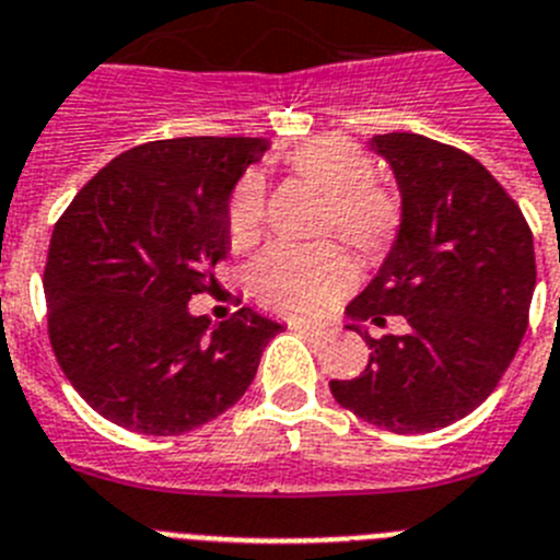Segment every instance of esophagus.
Listing matches in <instances>:
<instances>
[{"label": "esophagus", "mask_w": 560, "mask_h": 560, "mask_svg": "<svg viewBox=\"0 0 560 560\" xmlns=\"http://www.w3.org/2000/svg\"><path fill=\"white\" fill-rule=\"evenodd\" d=\"M290 329L299 331V335H310V337H326L329 331L324 326H310V324H299V320H290Z\"/></svg>", "instance_id": "obj_1"}]
</instances>
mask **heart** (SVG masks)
Listing matches in <instances>:
<instances>
[{
    "mask_svg": "<svg viewBox=\"0 0 560 560\" xmlns=\"http://www.w3.org/2000/svg\"><path fill=\"white\" fill-rule=\"evenodd\" d=\"M295 178L326 198L320 229L335 231L362 256H380L396 243L401 229L399 198L374 180V164L349 139L320 136L284 155ZM265 189L248 173L236 184L229 203V240L243 248L261 231ZM357 273L337 245L287 248L273 245L256 256L248 270V290L270 310L292 317H315L354 287Z\"/></svg>",
    "mask_w": 560,
    "mask_h": 560,
    "instance_id": "obj_1",
    "label": "heart"
}]
</instances>
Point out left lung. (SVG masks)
Returning a JSON list of instances; mask_svg holds the SVG:
<instances>
[{"instance_id":"left-lung-1","label":"left lung","mask_w":560,"mask_h":560,"mask_svg":"<svg viewBox=\"0 0 560 560\" xmlns=\"http://www.w3.org/2000/svg\"><path fill=\"white\" fill-rule=\"evenodd\" d=\"M371 150L390 164L401 192V229L374 281L346 306L349 329L371 357L331 396L390 432H432L480 407L527 331L536 254L533 231L502 184L452 144L418 133H382ZM387 314L405 336L371 338L362 319Z\"/></svg>"}]
</instances>
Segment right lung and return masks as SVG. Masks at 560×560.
<instances>
[{
    "label": "right lung",
    "instance_id": "add662e5",
    "mask_svg": "<svg viewBox=\"0 0 560 560\" xmlns=\"http://www.w3.org/2000/svg\"><path fill=\"white\" fill-rule=\"evenodd\" d=\"M268 150L248 136L139 144L74 195L44 292L60 371L85 405L142 435H184L243 399L281 324L250 306L211 326L189 299L229 254V200Z\"/></svg>",
    "mask_w": 560,
    "mask_h": 560
}]
</instances>
